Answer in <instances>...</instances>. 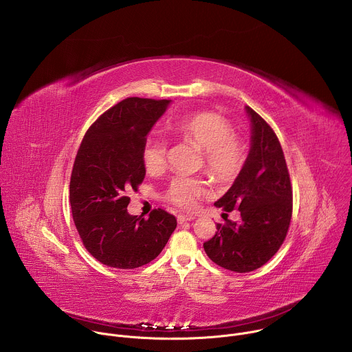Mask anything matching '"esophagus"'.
Wrapping results in <instances>:
<instances>
[{
    "label": "esophagus",
    "mask_w": 352,
    "mask_h": 352,
    "mask_svg": "<svg viewBox=\"0 0 352 352\" xmlns=\"http://www.w3.org/2000/svg\"><path fill=\"white\" fill-rule=\"evenodd\" d=\"M195 217H192V216H185V214H178V217H177V220H178V223L179 224H182V223H185V221H192Z\"/></svg>",
    "instance_id": "obj_1"
}]
</instances>
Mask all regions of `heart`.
Here are the masks:
<instances>
[{
  "label": "heart",
  "instance_id": "b5f03b06",
  "mask_svg": "<svg viewBox=\"0 0 352 352\" xmlns=\"http://www.w3.org/2000/svg\"><path fill=\"white\" fill-rule=\"evenodd\" d=\"M170 131L179 139L202 148V164L217 182H230L241 171L245 162L242 140L232 133V125L220 114L200 111L185 116L170 124ZM147 173H160L167 166V146L164 142H147L142 152ZM208 192L202 178L178 175L167 190L166 199L182 210H192L197 200Z\"/></svg>",
  "mask_w": 352,
  "mask_h": 352
}]
</instances>
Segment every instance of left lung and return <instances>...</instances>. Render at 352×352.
Returning <instances> with one entry per match:
<instances>
[{
    "mask_svg": "<svg viewBox=\"0 0 352 352\" xmlns=\"http://www.w3.org/2000/svg\"><path fill=\"white\" fill-rule=\"evenodd\" d=\"M245 109L252 124L249 155L232 186L214 204L224 212L238 209L241 220L219 223L214 236L204 243L216 265L236 273L254 272L276 255L292 216V188L278 138L256 111Z\"/></svg>",
    "mask_w": 352,
    "mask_h": 352,
    "instance_id": "8db88e82",
    "label": "left lung"
}]
</instances>
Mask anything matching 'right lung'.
<instances>
[{
	"label": "right lung",
	"instance_id": "obj_1",
	"mask_svg": "<svg viewBox=\"0 0 352 352\" xmlns=\"http://www.w3.org/2000/svg\"><path fill=\"white\" fill-rule=\"evenodd\" d=\"M170 100L128 97L100 116L87 129L75 157L69 202L75 227L89 254L106 266L136 269L156 259L177 220L163 209L131 216V190L146 168V136Z\"/></svg>",
	"mask_w": 352,
	"mask_h": 352
}]
</instances>
